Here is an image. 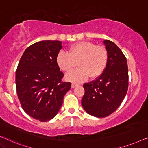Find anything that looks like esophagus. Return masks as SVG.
Instances as JSON below:
<instances>
[{"label": "esophagus", "instance_id": "obj_1", "mask_svg": "<svg viewBox=\"0 0 148 148\" xmlns=\"http://www.w3.org/2000/svg\"><path fill=\"white\" fill-rule=\"evenodd\" d=\"M78 86V84H76V83H72L71 86H72V88H75V87H76V86Z\"/></svg>", "mask_w": 148, "mask_h": 148}]
</instances>
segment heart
Returning a JSON list of instances; mask_svg holds the SVG:
<instances>
[{"label":"heart","instance_id":"heart-1","mask_svg":"<svg viewBox=\"0 0 148 148\" xmlns=\"http://www.w3.org/2000/svg\"><path fill=\"white\" fill-rule=\"evenodd\" d=\"M108 61V51L102 45H95L89 41L74 43L68 49V53L60 51L56 62L62 70L71 72L78 65L80 68L68 73L66 79L73 82L84 81L89 76L96 78L105 70Z\"/></svg>","mask_w":148,"mask_h":148}]
</instances>
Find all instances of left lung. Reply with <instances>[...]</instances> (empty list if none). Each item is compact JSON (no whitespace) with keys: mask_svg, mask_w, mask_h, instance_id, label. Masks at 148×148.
<instances>
[{"mask_svg":"<svg viewBox=\"0 0 148 148\" xmlns=\"http://www.w3.org/2000/svg\"><path fill=\"white\" fill-rule=\"evenodd\" d=\"M108 51V61L97 80L83 85L85 93L82 105L89 115L105 117L117 109L128 89L127 59L117 45L109 40L103 41Z\"/></svg>","mask_w":148,"mask_h":148,"instance_id":"obj_1","label":"left lung"}]
</instances>
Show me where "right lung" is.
Here are the masks:
<instances>
[{
    "mask_svg": "<svg viewBox=\"0 0 148 148\" xmlns=\"http://www.w3.org/2000/svg\"><path fill=\"white\" fill-rule=\"evenodd\" d=\"M62 48L60 41H41L24 51L16 71V93L22 109L45 122L59 112L71 83L62 82L64 74L56 62Z\"/></svg>",
    "mask_w": 148,
    "mask_h": 148,
    "instance_id": "1",
    "label": "right lung"
}]
</instances>
